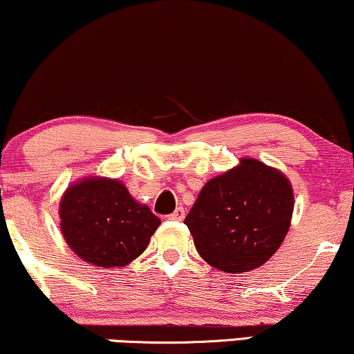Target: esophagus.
<instances>
[{"mask_svg":"<svg viewBox=\"0 0 354 354\" xmlns=\"http://www.w3.org/2000/svg\"><path fill=\"white\" fill-rule=\"evenodd\" d=\"M183 218H185V209L183 207H176V210L168 216V221H174V222H181Z\"/></svg>","mask_w":354,"mask_h":354,"instance_id":"34e87169","label":"esophagus"}]
</instances>
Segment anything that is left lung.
<instances>
[{
    "instance_id": "obj_1",
    "label": "left lung",
    "mask_w": 354,
    "mask_h": 354,
    "mask_svg": "<svg viewBox=\"0 0 354 354\" xmlns=\"http://www.w3.org/2000/svg\"><path fill=\"white\" fill-rule=\"evenodd\" d=\"M292 210L288 176L243 156L236 167L205 183L185 223L204 261L240 274L265 265L277 252Z\"/></svg>"
}]
</instances>
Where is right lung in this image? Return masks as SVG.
Listing matches in <instances>:
<instances>
[{
  "label": "right lung",
  "mask_w": 354,
  "mask_h": 354,
  "mask_svg": "<svg viewBox=\"0 0 354 354\" xmlns=\"http://www.w3.org/2000/svg\"><path fill=\"white\" fill-rule=\"evenodd\" d=\"M58 217L71 252L97 268L129 265L162 223L122 181L106 176H86L66 187Z\"/></svg>",
  "instance_id": "add662e5"
}]
</instances>
